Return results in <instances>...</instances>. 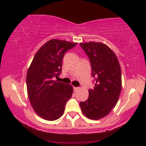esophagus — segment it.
I'll use <instances>...</instances> for the list:
<instances>
[{"label": "esophagus", "mask_w": 146, "mask_h": 146, "mask_svg": "<svg viewBox=\"0 0 146 146\" xmlns=\"http://www.w3.org/2000/svg\"><path fill=\"white\" fill-rule=\"evenodd\" d=\"M73 89H74V91H75V92H77V90H79V87H73Z\"/></svg>", "instance_id": "esophagus-1"}]
</instances>
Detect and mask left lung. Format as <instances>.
Returning a JSON list of instances; mask_svg holds the SVG:
<instances>
[{
	"mask_svg": "<svg viewBox=\"0 0 146 146\" xmlns=\"http://www.w3.org/2000/svg\"><path fill=\"white\" fill-rule=\"evenodd\" d=\"M86 52L94 77V87L88 90L87 100L80 102L82 112L90 119H102L118 102L122 87L121 69L116 55L102 42L80 43Z\"/></svg>",
	"mask_w": 146,
	"mask_h": 146,
	"instance_id": "obj_1",
	"label": "left lung"
}]
</instances>
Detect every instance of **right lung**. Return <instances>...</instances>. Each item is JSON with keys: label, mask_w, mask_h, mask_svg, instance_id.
Returning <instances> with one entry per match:
<instances>
[{"label": "right lung", "mask_w": 146, "mask_h": 146, "mask_svg": "<svg viewBox=\"0 0 146 146\" xmlns=\"http://www.w3.org/2000/svg\"><path fill=\"white\" fill-rule=\"evenodd\" d=\"M76 44L51 39L40 48L28 69V98L36 113L45 120L55 121L62 117L72 96L73 86L54 80L53 77L60 75L65 53Z\"/></svg>", "instance_id": "right-lung-1"}]
</instances>
